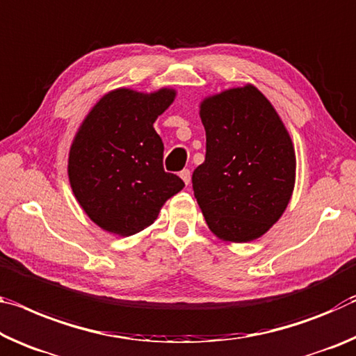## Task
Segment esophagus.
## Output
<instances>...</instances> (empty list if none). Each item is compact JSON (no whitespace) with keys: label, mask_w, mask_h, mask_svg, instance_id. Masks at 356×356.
<instances>
[{"label":"esophagus","mask_w":356,"mask_h":356,"mask_svg":"<svg viewBox=\"0 0 356 356\" xmlns=\"http://www.w3.org/2000/svg\"><path fill=\"white\" fill-rule=\"evenodd\" d=\"M180 179L184 180L185 182V185H188L190 184V179H191V172H190V169H182V171H180Z\"/></svg>","instance_id":"1"}]
</instances>
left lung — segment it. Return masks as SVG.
<instances>
[{
	"instance_id": "obj_1",
	"label": "left lung",
	"mask_w": 356,
	"mask_h": 356,
	"mask_svg": "<svg viewBox=\"0 0 356 356\" xmlns=\"http://www.w3.org/2000/svg\"><path fill=\"white\" fill-rule=\"evenodd\" d=\"M206 160L193 171L195 198L220 239L263 236L289 206L296 158L273 104L253 86L201 103Z\"/></svg>"
}]
</instances>
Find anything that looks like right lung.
I'll return each mask as SVG.
<instances>
[{
  "label": "right lung",
  "instance_id": "1",
  "mask_svg": "<svg viewBox=\"0 0 356 356\" xmlns=\"http://www.w3.org/2000/svg\"><path fill=\"white\" fill-rule=\"evenodd\" d=\"M176 92L139 93L118 88L104 95L79 128L67 174L87 216L109 233L136 234L155 222L161 206L185 187L163 168V140L154 122Z\"/></svg>",
  "mask_w": 356,
  "mask_h": 356
}]
</instances>
